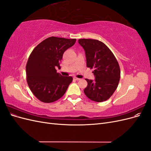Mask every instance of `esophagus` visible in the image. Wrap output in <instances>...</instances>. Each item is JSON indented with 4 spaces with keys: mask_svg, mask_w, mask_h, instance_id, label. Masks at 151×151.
I'll list each match as a JSON object with an SVG mask.
<instances>
[{
    "mask_svg": "<svg viewBox=\"0 0 151 151\" xmlns=\"http://www.w3.org/2000/svg\"><path fill=\"white\" fill-rule=\"evenodd\" d=\"M75 80H76V81H79V80H81V79H79V78H77V77H74V78Z\"/></svg>",
    "mask_w": 151,
    "mask_h": 151,
    "instance_id": "1",
    "label": "esophagus"
}]
</instances>
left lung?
<instances>
[{
	"instance_id": "obj_1",
	"label": "left lung",
	"mask_w": 151,
	"mask_h": 151,
	"mask_svg": "<svg viewBox=\"0 0 151 151\" xmlns=\"http://www.w3.org/2000/svg\"><path fill=\"white\" fill-rule=\"evenodd\" d=\"M85 50L87 67L94 68L95 80L86 79L88 86L84 92L92 101L103 102L116 89L120 78L118 62L109 48L102 42L93 39H79Z\"/></svg>"
}]
</instances>
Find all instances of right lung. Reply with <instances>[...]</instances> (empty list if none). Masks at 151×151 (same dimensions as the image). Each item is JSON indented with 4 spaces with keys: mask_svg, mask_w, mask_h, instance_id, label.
I'll return each instance as SVG.
<instances>
[{
    "mask_svg": "<svg viewBox=\"0 0 151 151\" xmlns=\"http://www.w3.org/2000/svg\"><path fill=\"white\" fill-rule=\"evenodd\" d=\"M76 39L51 36L36 46L26 63V80L31 92L43 103H53L62 98L72 83L70 76L57 72L63 54L75 44Z\"/></svg>",
    "mask_w": 151,
    "mask_h": 151,
    "instance_id": "add662e5",
    "label": "right lung"
}]
</instances>
